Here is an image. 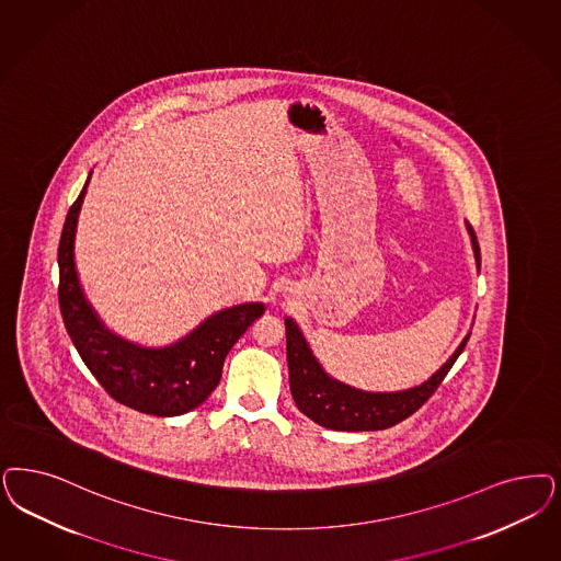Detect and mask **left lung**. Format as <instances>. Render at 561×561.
I'll return each instance as SVG.
<instances>
[{"label":"left lung","mask_w":561,"mask_h":561,"mask_svg":"<svg viewBox=\"0 0 561 561\" xmlns=\"http://www.w3.org/2000/svg\"><path fill=\"white\" fill-rule=\"evenodd\" d=\"M477 267L481 270V249L472 226L466 221ZM470 333L460 346L435 370L425 383L402 391H365L333 379L312 354L298 323L286 317V350L290 368V391L294 402L312 423L333 431H381L402 423L425 404L433 391L444 381L447 370L462 354Z\"/></svg>","instance_id":"1"}]
</instances>
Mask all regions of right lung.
I'll list each match as a JSON object with an SVG mask.
<instances>
[{
  "label": "right lung",
  "mask_w": 561,
  "mask_h": 561,
  "mask_svg": "<svg viewBox=\"0 0 561 561\" xmlns=\"http://www.w3.org/2000/svg\"><path fill=\"white\" fill-rule=\"evenodd\" d=\"M91 174L70 207L59 238V309L64 325L84 365L116 402L153 416L186 414L211 396L221 379L228 352L252 321L265 312V305L242 302L217 310L174 344L159 348L117 335L89 302L75 259L78 215Z\"/></svg>",
  "instance_id": "right-lung-1"
}]
</instances>
